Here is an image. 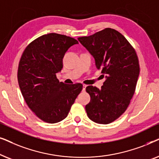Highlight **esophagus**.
<instances>
[{
    "instance_id": "esophagus-1",
    "label": "esophagus",
    "mask_w": 159,
    "mask_h": 159,
    "mask_svg": "<svg viewBox=\"0 0 159 159\" xmlns=\"http://www.w3.org/2000/svg\"><path fill=\"white\" fill-rule=\"evenodd\" d=\"M86 87H87L86 84H83V88H82V91H83V92H84V91H85Z\"/></svg>"
}]
</instances>
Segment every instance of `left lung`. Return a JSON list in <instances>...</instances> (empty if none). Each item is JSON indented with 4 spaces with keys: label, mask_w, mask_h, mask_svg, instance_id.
<instances>
[{
    "label": "left lung",
    "mask_w": 159,
    "mask_h": 159,
    "mask_svg": "<svg viewBox=\"0 0 159 159\" xmlns=\"http://www.w3.org/2000/svg\"><path fill=\"white\" fill-rule=\"evenodd\" d=\"M95 58L98 69L106 75L101 89L89 85L90 102L85 106L88 116L98 124L111 123L122 115L135 92L140 65L135 50L128 40L111 28L78 38Z\"/></svg>",
    "instance_id": "left-lung-1"
}]
</instances>
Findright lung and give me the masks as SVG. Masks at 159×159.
<instances>
[{
	"instance_id": "1",
	"label": "right lung",
	"mask_w": 159,
	"mask_h": 159,
	"mask_svg": "<svg viewBox=\"0 0 159 159\" xmlns=\"http://www.w3.org/2000/svg\"><path fill=\"white\" fill-rule=\"evenodd\" d=\"M78 41L71 37L49 33L26 47L19 63L17 78L28 107L45 122L64 119L82 90L81 83L59 82L56 73L63 68V58Z\"/></svg>"
}]
</instances>
